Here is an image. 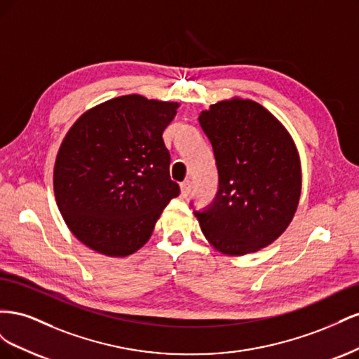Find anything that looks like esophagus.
I'll use <instances>...</instances> for the list:
<instances>
[{"label":"esophagus","mask_w":359,"mask_h":359,"mask_svg":"<svg viewBox=\"0 0 359 359\" xmlns=\"http://www.w3.org/2000/svg\"><path fill=\"white\" fill-rule=\"evenodd\" d=\"M191 191V181L190 180H186L181 182V196L182 198H187L189 194Z\"/></svg>","instance_id":"1"}]
</instances>
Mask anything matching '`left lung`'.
I'll use <instances>...</instances> for the list:
<instances>
[{
    "label": "left lung",
    "instance_id": "left-lung-1",
    "mask_svg": "<svg viewBox=\"0 0 359 359\" xmlns=\"http://www.w3.org/2000/svg\"><path fill=\"white\" fill-rule=\"evenodd\" d=\"M212 145L219 191L194 211L206 240L224 255L243 256L286 231L301 196V163L278 119L253 100L231 99L202 111Z\"/></svg>",
    "mask_w": 359,
    "mask_h": 359
}]
</instances>
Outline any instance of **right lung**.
<instances>
[{"mask_svg":"<svg viewBox=\"0 0 359 359\" xmlns=\"http://www.w3.org/2000/svg\"><path fill=\"white\" fill-rule=\"evenodd\" d=\"M178 106L121 95L86 111L69 130L53 191L64 222L86 247L115 257L137 252L180 194L163 142Z\"/></svg>","mask_w":359,"mask_h":359,"instance_id":"add662e5","label":"right lung"}]
</instances>
